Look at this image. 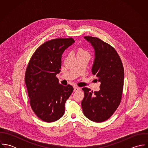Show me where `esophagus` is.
<instances>
[{"instance_id":"1","label":"esophagus","mask_w":148,"mask_h":148,"mask_svg":"<svg viewBox=\"0 0 148 148\" xmlns=\"http://www.w3.org/2000/svg\"><path fill=\"white\" fill-rule=\"evenodd\" d=\"M80 90V88L77 86H74V91L75 92H76V91H78V90Z\"/></svg>"}]
</instances>
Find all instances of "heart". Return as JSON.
I'll list each match as a JSON object with an SVG mask.
<instances>
[{
	"label": "heart",
	"instance_id": "1",
	"mask_svg": "<svg viewBox=\"0 0 148 148\" xmlns=\"http://www.w3.org/2000/svg\"><path fill=\"white\" fill-rule=\"evenodd\" d=\"M82 54H88V52L84 49L83 48L80 47L77 49V55H82ZM89 55V54H88Z\"/></svg>",
	"mask_w": 148,
	"mask_h": 148
}]
</instances>
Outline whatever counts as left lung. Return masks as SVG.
<instances>
[{
	"instance_id": "1",
	"label": "left lung",
	"mask_w": 148,
	"mask_h": 148,
	"mask_svg": "<svg viewBox=\"0 0 148 148\" xmlns=\"http://www.w3.org/2000/svg\"><path fill=\"white\" fill-rule=\"evenodd\" d=\"M95 49V59L92 73L100 82V90L90 91L83 88L84 97L82 101L84 114L90 120L101 123L109 119L121 101L124 69L116 50L98 38L85 36Z\"/></svg>"
}]
</instances>
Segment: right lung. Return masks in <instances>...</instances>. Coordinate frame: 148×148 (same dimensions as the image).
Wrapping results in <instances>:
<instances>
[{"label":"right lung","instance_id":"1","mask_svg":"<svg viewBox=\"0 0 148 148\" xmlns=\"http://www.w3.org/2000/svg\"><path fill=\"white\" fill-rule=\"evenodd\" d=\"M74 42L72 38L47 41L35 51L28 64L25 83L29 104L44 122H54L63 116L65 102L73 90L71 85L60 84L56 75L60 72L64 51Z\"/></svg>","mask_w":148,"mask_h":148}]
</instances>
